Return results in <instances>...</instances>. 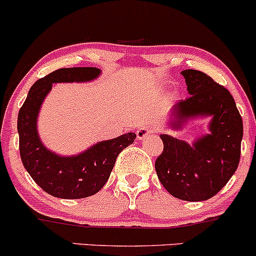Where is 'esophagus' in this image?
Segmentation results:
<instances>
[{
    "label": "esophagus",
    "mask_w": 256,
    "mask_h": 256,
    "mask_svg": "<svg viewBox=\"0 0 256 256\" xmlns=\"http://www.w3.org/2000/svg\"><path fill=\"white\" fill-rule=\"evenodd\" d=\"M136 134H137V140L142 141V140H144L148 134H152V128H148V126H143V128H140L138 130H137Z\"/></svg>",
    "instance_id": "34e87169"
}]
</instances>
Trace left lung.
Returning a JSON list of instances; mask_svg holds the SVG:
<instances>
[{"label": "left lung", "instance_id": "obj_1", "mask_svg": "<svg viewBox=\"0 0 256 256\" xmlns=\"http://www.w3.org/2000/svg\"><path fill=\"white\" fill-rule=\"evenodd\" d=\"M190 97L171 108V128L180 130L188 119L212 116L210 134L192 144L170 134H160L164 150L156 160L159 181L171 196L187 202L214 196L237 170L243 122L232 94L209 75L184 70Z\"/></svg>", "mask_w": 256, "mask_h": 256}]
</instances>
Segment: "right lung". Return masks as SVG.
I'll list each match as a JSON object with an SVG mask.
<instances>
[{
  "mask_svg": "<svg viewBox=\"0 0 256 256\" xmlns=\"http://www.w3.org/2000/svg\"><path fill=\"white\" fill-rule=\"evenodd\" d=\"M92 66L62 68L36 81L18 113L19 150L24 168L48 194L62 199H80L96 194L108 181L120 152L132 144L136 134L98 142L74 156H62L47 150L38 134L41 104L57 82H86L100 76Z\"/></svg>",
  "mask_w": 256,
  "mask_h": 256,
  "instance_id": "1",
  "label": "right lung"
}]
</instances>
